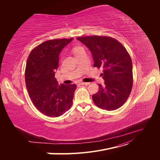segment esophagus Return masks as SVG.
I'll list each match as a JSON object with an SVG mask.
<instances>
[{"mask_svg":"<svg viewBox=\"0 0 160 160\" xmlns=\"http://www.w3.org/2000/svg\"><path fill=\"white\" fill-rule=\"evenodd\" d=\"M80 84L82 85H89V83H85V82H81Z\"/></svg>","mask_w":160,"mask_h":160,"instance_id":"esophagus-1","label":"esophagus"}]
</instances>
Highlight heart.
<instances>
[{"instance_id":"heart-1","label":"heart","mask_w":160,"mask_h":160,"mask_svg":"<svg viewBox=\"0 0 160 160\" xmlns=\"http://www.w3.org/2000/svg\"><path fill=\"white\" fill-rule=\"evenodd\" d=\"M81 49V47H77V48H75V49L74 51L75 52L76 51H77V50H78V49Z\"/></svg>"}]
</instances>
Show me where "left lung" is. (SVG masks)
<instances>
[{
	"label": "left lung",
	"instance_id": "obj_1",
	"mask_svg": "<svg viewBox=\"0 0 160 160\" xmlns=\"http://www.w3.org/2000/svg\"><path fill=\"white\" fill-rule=\"evenodd\" d=\"M90 50L94 65L103 69L105 85L92 95L101 109L115 110L125 103L133 85L132 61L122 44L108 37L89 36L77 38Z\"/></svg>",
	"mask_w": 160,
	"mask_h": 160
}]
</instances>
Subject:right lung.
Returning <instances> with one entry per match:
<instances>
[{"mask_svg":"<svg viewBox=\"0 0 160 160\" xmlns=\"http://www.w3.org/2000/svg\"><path fill=\"white\" fill-rule=\"evenodd\" d=\"M73 38L45 41L32 49L25 69L28 95L37 109L49 117L63 115L72 105L75 84L59 83L55 77L59 55Z\"/></svg>","mask_w":160,"mask_h":160,"instance_id":"add662e5","label":"right lung"}]
</instances>
